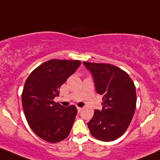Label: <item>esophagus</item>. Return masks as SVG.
Returning a JSON list of instances; mask_svg holds the SVG:
<instances>
[{
	"label": "esophagus",
	"instance_id": "obj_1",
	"mask_svg": "<svg viewBox=\"0 0 160 160\" xmlns=\"http://www.w3.org/2000/svg\"><path fill=\"white\" fill-rule=\"evenodd\" d=\"M77 110H78V112H80V111L82 110V108H81V107H77Z\"/></svg>",
	"mask_w": 160,
	"mask_h": 160
}]
</instances>
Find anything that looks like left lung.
Returning a JSON list of instances; mask_svg holds the SVG:
<instances>
[{
  "instance_id": "1",
  "label": "left lung",
  "mask_w": 160,
  "mask_h": 160,
  "mask_svg": "<svg viewBox=\"0 0 160 160\" xmlns=\"http://www.w3.org/2000/svg\"><path fill=\"white\" fill-rule=\"evenodd\" d=\"M93 75L97 93L102 96V110H95L87 122L90 133L110 142L120 137L132 121L137 105L136 87L128 73L109 63L83 62Z\"/></svg>"
}]
</instances>
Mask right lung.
I'll return each instance as SVG.
<instances>
[{
    "instance_id": "obj_1",
    "label": "right lung",
    "mask_w": 160,
    "mask_h": 160,
    "mask_svg": "<svg viewBox=\"0 0 160 160\" xmlns=\"http://www.w3.org/2000/svg\"><path fill=\"white\" fill-rule=\"evenodd\" d=\"M81 64L80 60L53 59L31 72L22 92L25 117L32 130L49 142H58L68 137L77 110L53 101L60 86Z\"/></svg>"
}]
</instances>
